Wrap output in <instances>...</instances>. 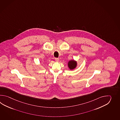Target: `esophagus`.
I'll use <instances>...</instances> for the list:
<instances>
[{
  "label": "esophagus",
  "mask_w": 120,
  "mask_h": 120,
  "mask_svg": "<svg viewBox=\"0 0 120 120\" xmlns=\"http://www.w3.org/2000/svg\"><path fill=\"white\" fill-rule=\"evenodd\" d=\"M55 61L56 62H59V60L58 58H55Z\"/></svg>",
  "instance_id": "esophagus-1"
}]
</instances>
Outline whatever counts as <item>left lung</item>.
Masks as SVG:
<instances>
[{"instance_id": "left-lung-1", "label": "left lung", "mask_w": 120, "mask_h": 120, "mask_svg": "<svg viewBox=\"0 0 120 120\" xmlns=\"http://www.w3.org/2000/svg\"><path fill=\"white\" fill-rule=\"evenodd\" d=\"M77 66V61L75 60H70L68 62V66L70 70L75 69Z\"/></svg>"}]
</instances>
